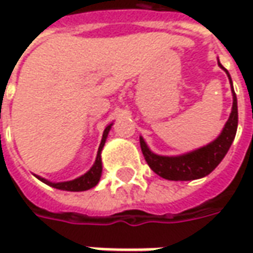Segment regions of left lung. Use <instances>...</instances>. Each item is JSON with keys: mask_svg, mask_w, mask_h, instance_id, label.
Returning a JSON list of instances; mask_svg holds the SVG:
<instances>
[{"mask_svg": "<svg viewBox=\"0 0 253 253\" xmlns=\"http://www.w3.org/2000/svg\"><path fill=\"white\" fill-rule=\"evenodd\" d=\"M218 64L219 67H222V64L219 62ZM225 73L228 74V79L231 82L229 73L227 70ZM231 90H232L234 102H232V111L229 114L228 121L218 138L209 143L207 146H203L197 151L190 152L181 156H161V155L153 153L148 148L146 142L143 141L142 136L139 138L143 158L156 174H159L161 177L166 180L186 181V180L201 179L210 174L218 166L219 162L224 159V156L227 155V152L235 139V133L238 128V105H237V95L232 88V82H231Z\"/></svg>", "mask_w": 253, "mask_h": 253, "instance_id": "1", "label": "left lung"}]
</instances>
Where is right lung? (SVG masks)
<instances>
[{
	"label": "right lung",
	"instance_id": "right-lung-1",
	"mask_svg": "<svg viewBox=\"0 0 253 253\" xmlns=\"http://www.w3.org/2000/svg\"><path fill=\"white\" fill-rule=\"evenodd\" d=\"M112 125V124H111ZM111 125H108L105 129H104V133H102V139L101 143H100V148H98V153H97V158H95V163L92 165V168L85 174L77 177V179L70 180V181H63V183H52L49 180L42 179L39 176H36L41 181L46 183L47 186H52L54 189L59 190H66V191H84V190H90L92 189L94 186H97V183L100 181V177H101V171H102V163H101V151L104 148V143H105V139L108 136V132L111 129Z\"/></svg>",
	"mask_w": 253,
	"mask_h": 253
}]
</instances>
